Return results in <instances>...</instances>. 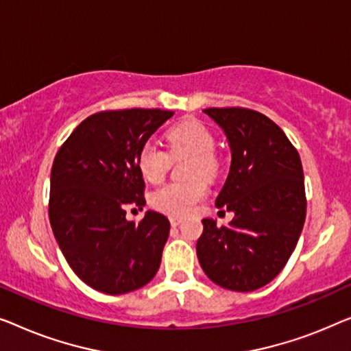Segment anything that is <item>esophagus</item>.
<instances>
[{
	"mask_svg": "<svg viewBox=\"0 0 351 351\" xmlns=\"http://www.w3.org/2000/svg\"><path fill=\"white\" fill-rule=\"evenodd\" d=\"M181 223H182V219H181V218H178V216H173V218H170V224L173 226V227L180 226Z\"/></svg>",
	"mask_w": 351,
	"mask_h": 351,
	"instance_id": "obj_1",
	"label": "esophagus"
}]
</instances>
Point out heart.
I'll use <instances>...</instances> for the list:
<instances>
[{
  "label": "heart",
  "mask_w": 351,
  "mask_h": 351,
  "mask_svg": "<svg viewBox=\"0 0 351 351\" xmlns=\"http://www.w3.org/2000/svg\"><path fill=\"white\" fill-rule=\"evenodd\" d=\"M170 154L154 141H146L138 151V170L146 181L160 182L170 169L171 157L189 156V181H175L159 187L151 194V205L169 216H184L208 194L203 178H213L219 164L215 156V136L200 121L186 119L167 132Z\"/></svg>",
  "instance_id": "obj_1"
}]
</instances>
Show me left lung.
<instances>
[{
    "mask_svg": "<svg viewBox=\"0 0 351 351\" xmlns=\"http://www.w3.org/2000/svg\"><path fill=\"white\" fill-rule=\"evenodd\" d=\"M223 128L232 162L216 206L229 226L202 219L197 258L221 288L248 293L278 275L298 245L307 213L299 152L267 116L248 108L204 110Z\"/></svg>",
    "mask_w": 351,
    "mask_h": 351,
    "instance_id": "8db88e82",
    "label": "left lung"
}]
</instances>
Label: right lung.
I'll return each mask as SVG.
<instances>
[{
  "label": "right lung",
  "instance_id": "add662e5",
  "mask_svg": "<svg viewBox=\"0 0 351 351\" xmlns=\"http://www.w3.org/2000/svg\"><path fill=\"white\" fill-rule=\"evenodd\" d=\"M171 116L173 111L145 108L95 112L53 159L52 232L73 272L100 293H130L159 270L170 221L147 210L135 224L125 219V208L146 204L138 151Z\"/></svg>",
  "mask_w": 351,
  "mask_h": 351
}]
</instances>
